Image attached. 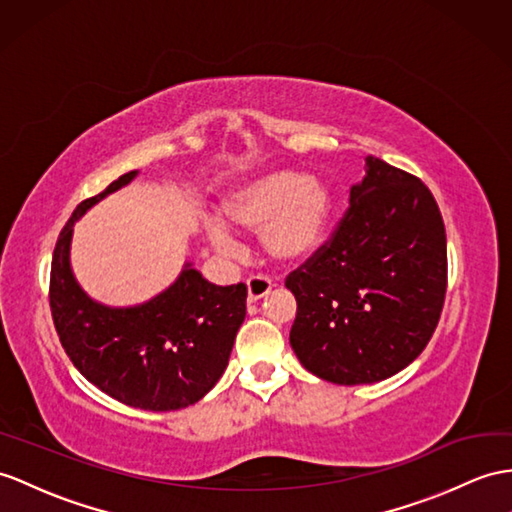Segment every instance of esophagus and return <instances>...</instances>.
I'll return each instance as SVG.
<instances>
[{
	"label": "esophagus",
	"instance_id": "obj_1",
	"mask_svg": "<svg viewBox=\"0 0 512 512\" xmlns=\"http://www.w3.org/2000/svg\"><path fill=\"white\" fill-rule=\"evenodd\" d=\"M273 289V282L267 276H249L247 278V297L249 302L265 297Z\"/></svg>",
	"mask_w": 512,
	"mask_h": 512
}]
</instances>
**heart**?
Returning a JSON list of instances; mask_svg holds the SVG:
<instances>
[{
    "label": "heart",
    "instance_id": "1",
    "mask_svg": "<svg viewBox=\"0 0 512 512\" xmlns=\"http://www.w3.org/2000/svg\"><path fill=\"white\" fill-rule=\"evenodd\" d=\"M223 215L245 230H260V245L280 263H302L326 241L332 195L317 180L295 171H276L243 184L223 202ZM210 239L230 247L228 230L210 223Z\"/></svg>",
    "mask_w": 512,
    "mask_h": 512
}]
</instances>
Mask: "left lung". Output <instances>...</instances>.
Masks as SVG:
<instances>
[{"instance_id": "left-lung-1", "label": "left lung", "mask_w": 512, "mask_h": 512, "mask_svg": "<svg viewBox=\"0 0 512 512\" xmlns=\"http://www.w3.org/2000/svg\"><path fill=\"white\" fill-rule=\"evenodd\" d=\"M363 184L328 241L286 276L297 299L291 347L332 384L391 378L423 352L447 291V241L430 189L367 156Z\"/></svg>"}]
</instances>
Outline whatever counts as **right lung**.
I'll return each mask as SVG.
<instances>
[{
  "label": "right lung",
  "instance_id": "obj_1",
  "mask_svg": "<svg viewBox=\"0 0 512 512\" xmlns=\"http://www.w3.org/2000/svg\"><path fill=\"white\" fill-rule=\"evenodd\" d=\"M134 176L123 173L84 199L60 230L49 308L62 347L86 380L121 404L165 413L199 402L221 378L245 319L247 286H215L186 267L176 284L143 306L106 308L86 297L69 267L73 223Z\"/></svg>",
  "mask_w": 512,
  "mask_h": 512
}]
</instances>
